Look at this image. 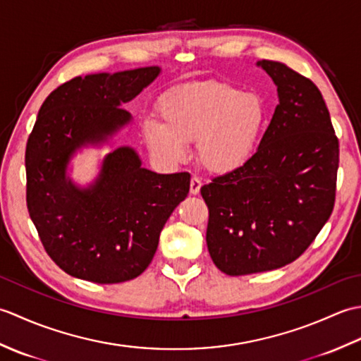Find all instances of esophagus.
<instances>
[{
    "instance_id": "1",
    "label": "esophagus",
    "mask_w": 361,
    "mask_h": 361,
    "mask_svg": "<svg viewBox=\"0 0 361 361\" xmlns=\"http://www.w3.org/2000/svg\"><path fill=\"white\" fill-rule=\"evenodd\" d=\"M200 189H202V181H200V178H197V176H192V180H190V188H189L190 194L197 195L198 192H200Z\"/></svg>"
}]
</instances>
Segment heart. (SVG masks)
Returning a JSON list of instances; mask_svg holds the SVG:
<instances>
[{
    "instance_id": "1",
    "label": "heart",
    "mask_w": 361,
    "mask_h": 361,
    "mask_svg": "<svg viewBox=\"0 0 361 361\" xmlns=\"http://www.w3.org/2000/svg\"><path fill=\"white\" fill-rule=\"evenodd\" d=\"M161 122L145 119L142 136L167 164H180L195 141L206 171L226 175L255 157L270 118L265 97L225 82H203L169 91L158 104Z\"/></svg>"
}]
</instances>
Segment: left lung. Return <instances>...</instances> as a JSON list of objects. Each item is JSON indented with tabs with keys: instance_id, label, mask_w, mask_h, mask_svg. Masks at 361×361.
<instances>
[{
	"instance_id": "1",
	"label": "left lung",
	"mask_w": 361,
	"mask_h": 361,
	"mask_svg": "<svg viewBox=\"0 0 361 361\" xmlns=\"http://www.w3.org/2000/svg\"><path fill=\"white\" fill-rule=\"evenodd\" d=\"M256 65L278 87L270 126L247 166L202 188L209 209L206 243L212 262L229 276L293 262L335 203L338 140L319 90L286 63Z\"/></svg>"
}]
</instances>
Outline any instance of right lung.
Listing matches in <instances>:
<instances>
[{"mask_svg":"<svg viewBox=\"0 0 361 361\" xmlns=\"http://www.w3.org/2000/svg\"><path fill=\"white\" fill-rule=\"evenodd\" d=\"M159 66L87 74L56 88L38 110L26 145L27 211L49 257L96 283L135 279L152 262L161 229L189 194L190 175L157 173L116 141L133 118L122 109L152 85ZM109 150L82 185L73 157Z\"/></svg>","mask_w":361,"mask_h":361,"instance_id":"1","label":"right lung"}]
</instances>
